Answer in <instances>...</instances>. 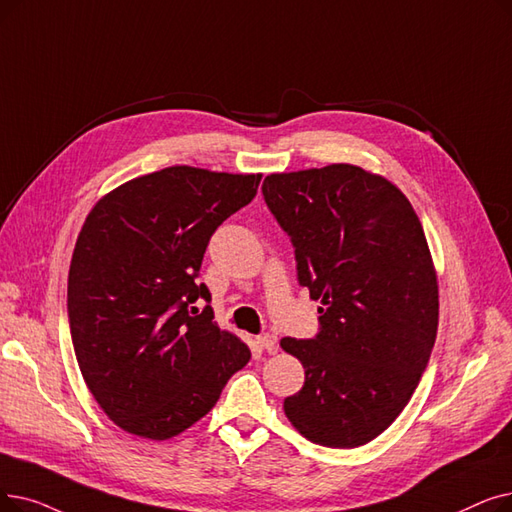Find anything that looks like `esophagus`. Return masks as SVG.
<instances>
[{"label": "esophagus", "mask_w": 512, "mask_h": 512, "mask_svg": "<svg viewBox=\"0 0 512 512\" xmlns=\"http://www.w3.org/2000/svg\"><path fill=\"white\" fill-rule=\"evenodd\" d=\"M276 343H278V339H276V335H272V332H263V335L257 337V345L270 353L276 351Z\"/></svg>", "instance_id": "1"}]
</instances>
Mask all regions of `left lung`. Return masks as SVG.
<instances>
[{
	"label": "left lung",
	"instance_id": "1",
	"mask_svg": "<svg viewBox=\"0 0 512 512\" xmlns=\"http://www.w3.org/2000/svg\"><path fill=\"white\" fill-rule=\"evenodd\" d=\"M263 201L318 307L314 339L284 337L305 368L284 412L309 441L358 448L410 402L437 335V276L408 198L355 165L272 173Z\"/></svg>",
	"mask_w": 512,
	"mask_h": 512
}]
</instances>
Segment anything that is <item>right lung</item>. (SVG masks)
<instances>
[{
    "label": "right lung",
    "instance_id": "right-lung-1",
    "mask_svg": "<svg viewBox=\"0 0 512 512\" xmlns=\"http://www.w3.org/2000/svg\"><path fill=\"white\" fill-rule=\"evenodd\" d=\"M261 175L175 165L108 192L69 270L71 339L87 389L133 435L169 439L201 420L251 360L219 330L198 272L213 232L249 205Z\"/></svg>",
    "mask_w": 512,
    "mask_h": 512
}]
</instances>
